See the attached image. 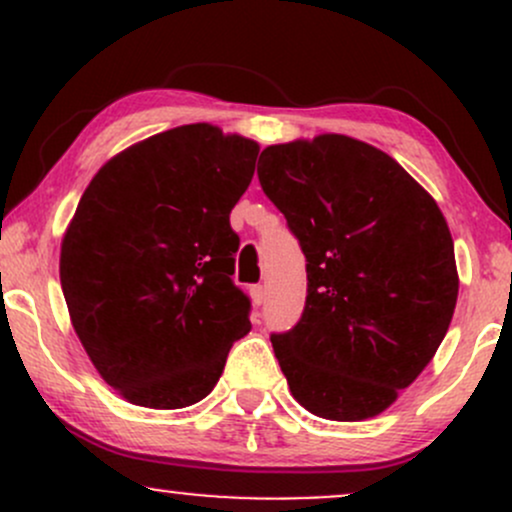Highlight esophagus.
Here are the masks:
<instances>
[{"label":"esophagus","mask_w":512,"mask_h":512,"mask_svg":"<svg viewBox=\"0 0 512 512\" xmlns=\"http://www.w3.org/2000/svg\"><path fill=\"white\" fill-rule=\"evenodd\" d=\"M250 298H252V305H257V308H260V305L267 301V289H264V286H252L250 289Z\"/></svg>","instance_id":"1"}]
</instances>
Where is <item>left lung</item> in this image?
I'll list each match as a JSON object with an SVG mask.
<instances>
[{
	"instance_id": "1",
	"label": "left lung",
	"mask_w": 512,
	"mask_h": 512,
	"mask_svg": "<svg viewBox=\"0 0 512 512\" xmlns=\"http://www.w3.org/2000/svg\"><path fill=\"white\" fill-rule=\"evenodd\" d=\"M257 178L301 243V320L272 334L291 395L332 421L378 416L428 366L455 313L443 211L395 158L344 134L267 146Z\"/></svg>"
}]
</instances>
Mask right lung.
<instances>
[{
	"instance_id": "right-lung-1",
	"label": "right lung",
	"mask_w": 512,
	"mask_h": 512,
	"mask_svg": "<svg viewBox=\"0 0 512 512\" xmlns=\"http://www.w3.org/2000/svg\"><path fill=\"white\" fill-rule=\"evenodd\" d=\"M257 154L252 139L182 125L110 158L81 195L62 240V293L88 358L127 402H199L250 332V298L231 279V209Z\"/></svg>"
}]
</instances>
